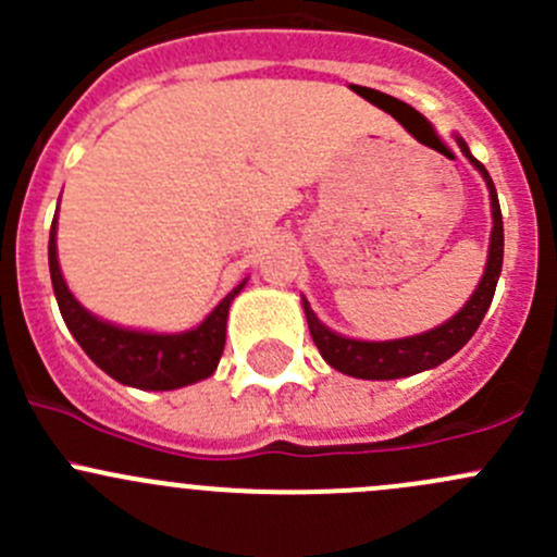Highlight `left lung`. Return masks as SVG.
Masks as SVG:
<instances>
[{
    "label": "left lung",
    "mask_w": 557,
    "mask_h": 557,
    "mask_svg": "<svg viewBox=\"0 0 557 557\" xmlns=\"http://www.w3.org/2000/svg\"><path fill=\"white\" fill-rule=\"evenodd\" d=\"M460 150L469 156L471 164L482 172L487 188H491V210H493V232H491V252H487V267L482 274L480 285H476L474 296L466 301V307L455 318L442 323L440 329H431L420 336H407V339H393V342H358L347 339V336L334 334L331 329H325L310 305L305 301V314L307 323H310V334L318 345L320 356L325 358V363L336 369L342 374H350V377L361 380H398L409 377V374L425 372V369L440 367L442 361L455 356L466 342L474 336V331L480 329L482 318H485L487 307H491L493 294H496L498 274H502V261H504V221H502V207H498L496 185H493L491 174L485 166L469 153L463 139H458Z\"/></svg>",
    "instance_id": "left-lung-1"
}]
</instances>
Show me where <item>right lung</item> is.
I'll return each mask as SVG.
<instances>
[{"mask_svg":"<svg viewBox=\"0 0 557 557\" xmlns=\"http://www.w3.org/2000/svg\"><path fill=\"white\" fill-rule=\"evenodd\" d=\"M48 263L53 294L66 329L86 350V356L112 380L139 387V391H174V387L199 383L215 372L223 356V345H226L228 307H232L234 296L243 290V285H237L194 331L143 334V331H126L102 323L77 305L61 277L59 258H55V218L50 226Z\"/></svg>","mask_w":557,"mask_h":557,"instance_id":"right-lung-1","label":"right lung"}]
</instances>
